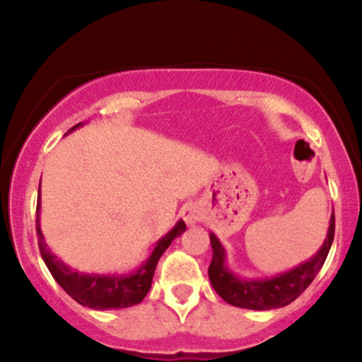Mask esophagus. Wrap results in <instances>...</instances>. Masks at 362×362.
<instances>
[{
  "label": "esophagus",
  "mask_w": 362,
  "mask_h": 362,
  "mask_svg": "<svg viewBox=\"0 0 362 362\" xmlns=\"http://www.w3.org/2000/svg\"><path fill=\"white\" fill-rule=\"evenodd\" d=\"M182 218H184V221L189 224V226H194L195 223L201 221V209L195 204H187L184 209H182Z\"/></svg>",
  "instance_id": "1"
}]
</instances>
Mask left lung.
I'll return each mask as SVG.
<instances>
[{"label":"left lung","instance_id":"1","mask_svg":"<svg viewBox=\"0 0 362 362\" xmlns=\"http://www.w3.org/2000/svg\"><path fill=\"white\" fill-rule=\"evenodd\" d=\"M335 233V216L332 211L327 238L320 250L311 259L296 265L288 272L277 274L267 279H242L226 265V250L214 233H209L213 247V260L209 265V281L224 301L238 308L247 310H272L282 308L296 300L313 282L322 269Z\"/></svg>","mask_w":362,"mask_h":362}]
</instances>
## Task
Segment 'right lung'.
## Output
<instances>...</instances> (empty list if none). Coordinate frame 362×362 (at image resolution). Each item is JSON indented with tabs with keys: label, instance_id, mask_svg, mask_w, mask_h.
<instances>
[{
	"label": "right lung",
	"instance_id": "add662e5",
	"mask_svg": "<svg viewBox=\"0 0 362 362\" xmlns=\"http://www.w3.org/2000/svg\"><path fill=\"white\" fill-rule=\"evenodd\" d=\"M83 124H76V126L69 129L68 132L74 131ZM39 209H40V195L39 201H37V238H39V248L40 255L47 265V269L51 271L52 277L56 279L57 284L61 286L74 301H78L83 306H88L91 310H119V308H129V306L138 305L144 300V296L148 294L149 288H151L153 276H155V269L160 257L163 255V252L170 247V243L180 236L185 231V223L182 219H178V223L167 235L161 236L158 240L155 248H153L151 255L148 257V260L141 265L139 269H136L131 274H83L78 271H73L69 265H66L64 262L57 259L54 253L47 248L45 243L42 230H40V218H39Z\"/></svg>",
	"mask_w": 362,
	"mask_h": 362
}]
</instances>
